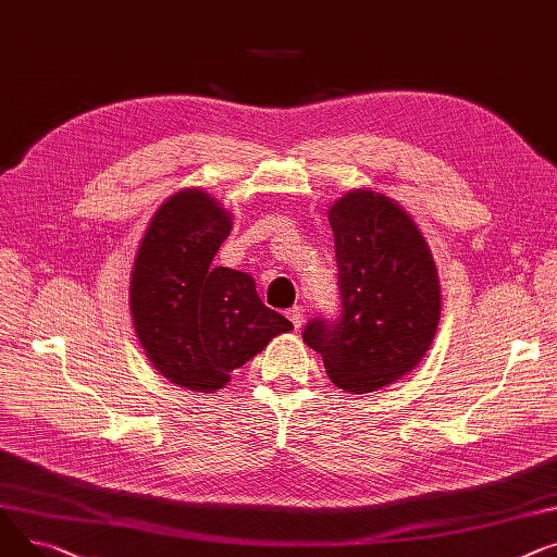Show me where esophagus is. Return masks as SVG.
<instances>
[{
    "label": "esophagus",
    "mask_w": 557,
    "mask_h": 557,
    "mask_svg": "<svg viewBox=\"0 0 557 557\" xmlns=\"http://www.w3.org/2000/svg\"><path fill=\"white\" fill-rule=\"evenodd\" d=\"M287 319L294 323V329H301V323H304V319H306V310H304L301 306H292V308L287 310Z\"/></svg>",
    "instance_id": "esophagus-1"
}]
</instances>
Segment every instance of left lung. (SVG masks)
I'll list each match as a JSON object with an SVG mask.
<instances>
[{
  "instance_id": "1",
  "label": "left lung",
  "mask_w": 557,
  "mask_h": 557,
  "mask_svg": "<svg viewBox=\"0 0 557 557\" xmlns=\"http://www.w3.org/2000/svg\"><path fill=\"white\" fill-rule=\"evenodd\" d=\"M335 234L339 317H314L304 342L333 384L371 394L407 375L441 319L434 258L413 220L373 190L346 193L329 211Z\"/></svg>"
}]
</instances>
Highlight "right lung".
I'll list each match as a JSON object with an SVG mask.
<instances>
[{
	"instance_id": "add662e5",
	"label": "right lung",
	"mask_w": 557,
	"mask_h": 557,
	"mask_svg": "<svg viewBox=\"0 0 557 557\" xmlns=\"http://www.w3.org/2000/svg\"><path fill=\"white\" fill-rule=\"evenodd\" d=\"M232 218L198 188L152 215L129 281L137 337L163 377L213 394L292 323L260 301L249 274L211 268Z\"/></svg>"
}]
</instances>
